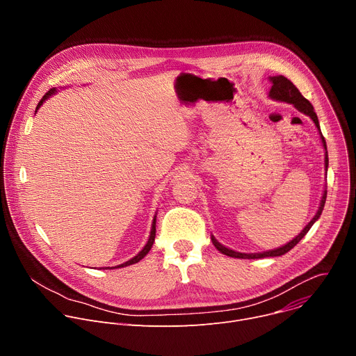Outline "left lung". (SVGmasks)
<instances>
[{
    "instance_id": "left-lung-1",
    "label": "left lung",
    "mask_w": 356,
    "mask_h": 356,
    "mask_svg": "<svg viewBox=\"0 0 356 356\" xmlns=\"http://www.w3.org/2000/svg\"><path fill=\"white\" fill-rule=\"evenodd\" d=\"M270 81L273 83L270 91H269V95L270 98H275V99H279V101H284V103H290L293 104L298 111L304 113L306 115H309L316 127L318 128L320 134H321V129H320V124H318V118H317V114L314 113V108L312 106L310 101L307 98H304L302 94L298 91V88L289 80L286 79L284 76H275V77H270ZM321 139H323V145H324V149L327 150V145H325V139L321 134ZM328 168V155L325 152V169ZM325 198H327V190L324 191V195L321 198V204H320V209L317 211V214L314 216V218L306 225V228H304L293 241H290L289 243H286L284 246L282 248H277V249H273V250H269V252H262V253H241V252H235L232 249H228L225 248L224 245H221L214 236H211V241L214 243V246L221 252L224 253V255L227 257H231V258H241V259H261V258H268V257H280V255H284V253H287L291 248H294L301 239L302 236L306 235L310 228L313 227V224L320 218L321 213H323V209H324V204H325Z\"/></svg>"
}]
</instances>
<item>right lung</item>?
<instances>
[{
	"instance_id": "add662e5",
	"label": "right lung",
	"mask_w": 356,
	"mask_h": 356,
	"mask_svg": "<svg viewBox=\"0 0 356 356\" xmlns=\"http://www.w3.org/2000/svg\"><path fill=\"white\" fill-rule=\"evenodd\" d=\"M55 92V88H50L43 97H42V99L39 101V104H38V107H36V110L42 106V103L43 101L49 97V95H52ZM155 235H156V218L154 220V224H152V231H150V236H149V241H147V243L145 245V248L138 253V255L135 257V258H132L131 261H128V262H125V264H122V265H120V266H115V268H124V266H129V265H134V264H136V262H139L146 253L150 250V248H152V245H154V241H155ZM113 269V268H111Z\"/></svg>"
}]
</instances>
